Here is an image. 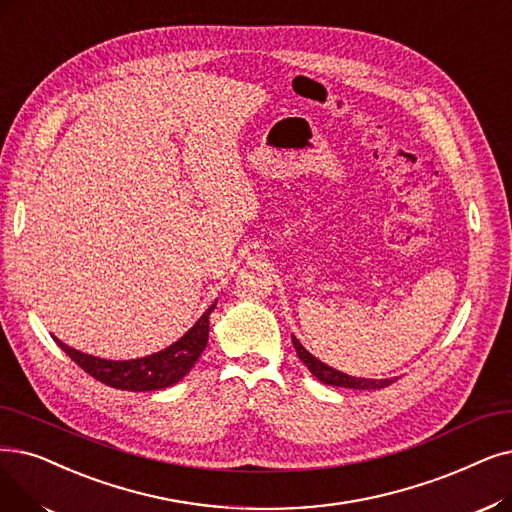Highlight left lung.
<instances>
[{"mask_svg":"<svg viewBox=\"0 0 512 512\" xmlns=\"http://www.w3.org/2000/svg\"><path fill=\"white\" fill-rule=\"evenodd\" d=\"M293 345H295V351L299 355V360L307 366V370L316 376V379L324 385H332V387H347V389H383V387H389L391 383H395L397 379L393 376V379H362V376H351V374H345L337 368H332L324 362H320L318 358H314L301 343L299 339L293 335Z\"/></svg>","mask_w":512,"mask_h":512,"instance_id":"1","label":"left lung"}]
</instances>
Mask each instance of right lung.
<instances>
[{
	"label": "right lung",
	"instance_id": "right-lung-1",
	"mask_svg": "<svg viewBox=\"0 0 512 512\" xmlns=\"http://www.w3.org/2000/svg\"><path fill=\"white\" fill-rule=\"evenodd\" d=\"M215 305L217 301L196 320V324L182 339H177L173 345L138 360H104L64 345L56 337L54 341L79 368H83L87 374H92L96 381L108 387L123 391H157L180 383L198 362V358H201L203 349L207 347L209 316Z\"/></svg>",
	"mask_w": 512,
	"mask_h": 512
}]
</instances>
